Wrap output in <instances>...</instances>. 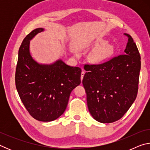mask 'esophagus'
Returning a JSON list of instances; mask_svg holds the SVG:
<instances>
[{
  "label": "esophagus",
  "instance_id": "34e87169",
  "mask_svg": "<svg viewBox=\"0 0 150 150\" xmlns=\"http://www.w3.org/2000/svg\"><path fill=\"white\" fill-rule=\"evenodd\" d=\"M85 71H82V72H81V81H82V80H83V77H84V75H85Z\"/></svg>",
  "mask_w": 150,
  "mask_h": 150
}]
</instances>
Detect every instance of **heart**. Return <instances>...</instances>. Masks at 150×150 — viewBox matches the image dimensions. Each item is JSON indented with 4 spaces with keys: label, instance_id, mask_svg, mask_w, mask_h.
Masks as SVG:
<instances>
[{
    "label": "heart",
    "instance_id": "1",
    "mask_svg": "<svg viewBox=\"0 0 150 150\" xmlns=\"http://www.w3.org/2000/svg\"><path fill=\"white\" fill-rule=\"evenodd\" d=\"M95 46H98L91 53V61L93 63H101L108 59L114 54L115 48L114 45L106 42L105 40L98 39L94 42Z\"/></svg>",
    "mask_w": 150,
    "mask_h": 150
}]
</instances>
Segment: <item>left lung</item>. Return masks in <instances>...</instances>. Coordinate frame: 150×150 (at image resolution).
<instances>
[{
  "instance_id": "left-lung-1",
  "label": "left lung",
  "mask_w": 150,
  "mask_h": 150,
  "mask_svg": "<svg viewBox=\"0 0 150 150\" xmlns=\"http://www.w3.org/2000/svg\"><path fill=\"white\" fill-rule=\"evenodd\" d=\"M128 38L124 54L102 64L85 65L83 85L88 110L96 121L111 123L124 115L138 90L141 57L135 42Z\"/></svg>"
}]
</instances>
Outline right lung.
I'll return each mask as SVG.
<instances>
[{"mask_svg":"<svg viewBox=\"0 0 150 150\" xmlns=\"http://www.w3.org/2000/svg\"><path fill=\"white\" fill-rule=\"evenodd\" d=\"M44 30L38 28L28 34L18 51L15 83L22 103L33 118L50 122L62 115L70 94L81 83V68L62 59L40 64L30 53V41Z\"/></svg>","mask_w":150,"mask_h":150,"instance_id":"right-lung-1","label":"right lung"}]
</instances>
